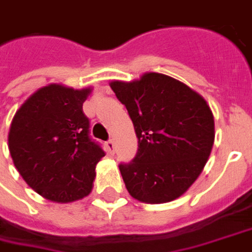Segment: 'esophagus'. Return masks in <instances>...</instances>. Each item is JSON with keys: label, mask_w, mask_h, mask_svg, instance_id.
Returning a JSON list of instances; mask_svg holds the SVG:
<instances>
[{"label": "esophagus", "mask_w": 252, "mask_h": 252, "mask_svg": "<svg viewBox=\"0 0 252 252\" xmlns=\"http://www.w3.org/2000/svg\"><path fill=\"white\" fill-rule=\"evenodd\" d=\"M106 150H108V153H110V154H113L114 151H116V146H114V142L112 139L106 142Z\"/></svg>", "instance_id": "esophagus-1"}]
</instances>
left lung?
<instances>
[{
    "instance_id": "left-lung-1",
    "label": "left lung",
    "mask_w": 252,
    "mask_h": 252,
    "mask_svg": "<svg viewBox=\"0 0 252 252\" xmlns=\"http://www.w3.org/2000/svg\"><path fill=\"white\" fill-rule=\"evenodd\" d=\"M110 87L138 136L135 158L119 165L128 192L144 203L175 200L198 179L212 153L209 105L184 83L156 72L129 83L116 80Z\"/></svg>"
}]
</instances>
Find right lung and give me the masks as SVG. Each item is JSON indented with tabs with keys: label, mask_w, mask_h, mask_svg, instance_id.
<instances>
[{
	"label": "right lung",
	"mask_w": 252,
	"mask_h": 252,
	"mask_svg": "<svg viewBox=\"0 0 252 252\" xmlns=\"http://www.w3.org/2000/svg\"><path fill=\"white\" fill-rule=\"evenodd\" d=\"M90 89L42 87L16 112L9 151L19 173L34 191L68 203L93 189L95 166L105 151L90 135L83 102Z\"/></svg>",
	"instance_id": "right-lung-1"
}]
</instances>
